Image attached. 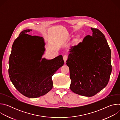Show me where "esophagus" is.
Wrapping results in <instances>:
<instances>
[{"label": "esophagus", "mask_w": 120, "mask_h": 120, "mask_svg": "<svg viewBox=\"0 0 120 120\" xmlns=\"http://www.w3.org/2000/svg\"><path fill=\"white\" fill-rule=\"evenodd\" d=\"M67 58H68V56H67V55H64V56H63V59H64V61L65 63L66 62V61Z\"/></svg>", "instance_id": "obj_1"}]
</instances>
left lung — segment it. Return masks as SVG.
I'll use <instances>...</instances> for the list:
<instances>
[{"instance_id": "obj_1", "label": "left lung", "mask_w": 120, "mask_h": 120, "mask_svg": "<svg viewBox=\"0 0 120 120\" xmlns=\"http://www.w3.org/2000/svg\"><path fill=\"white\" fill-rule=\"evenodd\" d=\"M92 36L72 46L66 61L71 79L70 89L74 93L91 97L107 85L112 72L111 51L105 35L91 28Z\"/></svg>"}]
</instances>
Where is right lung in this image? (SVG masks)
Instances as JSON below:
<instances>
[{"mask_svg":"<svg viewBox=\"0 0 120 120\" xmlns=\"http://www.w3.org/2000/svg\"><path fill=\"white\" fill-rule=\"evenodd\" d=\"M22 31L14 41L9 59L8 74L15 88L24 96L35 98L53 88L52 76L64 64L60 55L52 60L42 59L45 49L43 38Z\"/></svg>","mask_w":120,"mask_h":120,"instance_id":"1","label":"right lung"}]
</instances>
